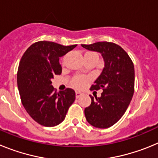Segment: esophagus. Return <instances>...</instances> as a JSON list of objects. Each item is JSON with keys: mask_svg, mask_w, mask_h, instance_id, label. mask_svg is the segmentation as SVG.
Instances as JSON below:
<instances>
[{"mask_svg": "<svg viewBox=\"0 0 158 158\" xmlns=\"http://www.w3.org/2000/svg\"><path fill=\"white\" fill-rule=\"evenodd\" d=\"M81 93H80V92H78V91H77L76 92V98H79V97H80L81 96Z\"/></svg>", "mask_w": 158, "mask_h": 158, "instance_id": "34e87169", "label": "esophagus"}]
</instances>
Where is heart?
<instances>
[{"instance_id":"1","label":"heart","mask_w":158,"mask_h":158,"mask_svg":"<svg viewBox=\"0 0 158 158\" xmlns=\"http://www.w3.org/2000/svg\"><path fill=\"white\" fill-rule=\"evenodd\" d=\"M89 78L85 76H76L72 81V85L76 89H83L87 85Z\"/></svg>"}]
</instances>
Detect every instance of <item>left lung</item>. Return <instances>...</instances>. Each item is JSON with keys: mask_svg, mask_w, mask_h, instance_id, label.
I'll return each instance as SVG.
<instances>
[{"mask_svg": "<svg viewBox=\"0 0 158 158\" xmlns=\"http://www.w3.org/2000/svg\"><path fill=\"white\" fill-rule=\"evenodd\" d=\"M86 50L101 54L104 67L91 87L103 89L100 97H91V104L85 109L89 124L97 128H108L123 115L131 101L135 89V67L127 53L109 42L81 44Z\"/></svg>", "mask_w": 158, "mask_h": 158, "instance_id": "obj_1", "label": "left lung"}]
</instances>
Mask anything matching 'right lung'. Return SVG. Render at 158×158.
<instances>
[{"label":"right lung","instance_id":"right-lung-1","mask_svg":"<svg viewBox=\"0 0 158 158\" xmlns=\"http://www.w3.org/2000/svg\"><path fill=\"white\" fill-rule=\"evenodd\" d=\"M76 47L40 41L30 46L22 56L17 72L20 99L29 115L40 125L55 127L61 123L74 102L73 89L57 93L51 79L62 73L59 58Z\"/></svg>","mask_w":158,"mask_h":158}]
</instances>
